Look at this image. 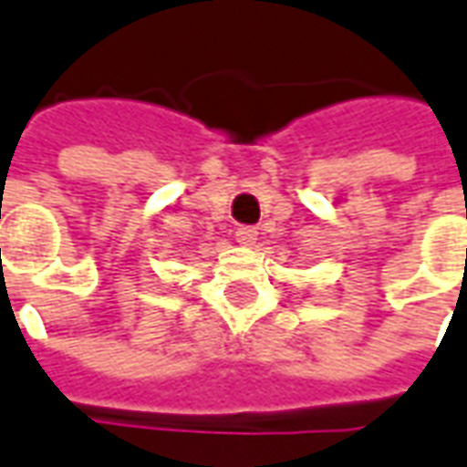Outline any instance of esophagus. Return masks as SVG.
<instances>
[{"label": "esophagus", "mask_w": 467, "mask_h": 467, "mask_svg": "<svg viewBox=\"0 0 467 467\" xmlns=\"http://www.w3.org/2000/svg\"><path fill=\"white\" fill-rule=\"evenodd\" d=\"M234 237H237V243L240 244H253L257 240V230L255 227H250V224H243V227H237Z\"/></svg>", "instance_id": "obj_1"}]
</instances>
